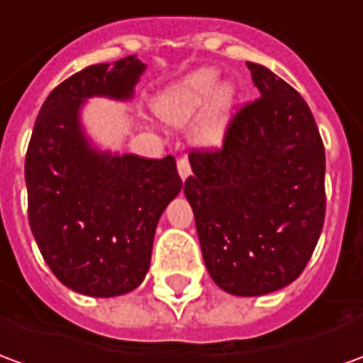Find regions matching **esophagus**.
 Here are the masks:
<instances>
[{
	"mask_svg": "<svg viewBox=\"0 0 363 363\" xmlns=\"http://www.w3.org/2000/svg\"><path fill=\"white\" fill-rule=\"evenodd\" d=\"M177 169H179V174H181L182 181H186V179H189V177H190V173H192V171H190L189 159H184V157L177 161Z\"/></svg>",
	"mask_w": 363,
	"mask_h": 363,
	"instance_id": "esophagus-1",
	"label": "esophagus"
}]
</instances>
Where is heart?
Wrapping results in <instances>:
<instances>
[{"label": "heart", "mask_w": 363, "mask_h": 363, "mask_svg": "<svg viewBox=\"0 0 363 363\" xmlns=\"http://www.w3.org/2000/svg\"><path fill=\"white\" fill-rule=\"evenodd\" d=\"M235 98L234 82H220L216 68H199L163 88L153 108L171 125H184L200 113L192 138L200 147H220L234 116Z\"/></svg>", "instance_id": "obj_1"}]
</instances>
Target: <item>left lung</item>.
Here are the masks:
<instances>
[{
  "mask_svg": "<svg viewBox=\"0 0 363 363\" xmlns=\"http://www.w3.org/2000/svg\"><path fill=\"white\" fill-rule=\"evenodd\" d=\"M257 100L235 113L224 147L192 151L184 194L212 281L235 296L293 283L324 224V145L313 111L269 68L247 62Z\"/></svg>",
  "mask_w": 363,
  "mask_h": 363,
  "instance_id": "1",
  "label": "left lung"
}]
</instances>
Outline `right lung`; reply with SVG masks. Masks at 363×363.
I'll list each match as a JSON object with an SVG mask.
<instances>
[{
	"instance_id": "obj_1",
	"label": "right lung",
	"mask_w": 363,
	"mask_h": 363,
	"mask_svg": "<svg viewBox=\"0 0 363 363\" xmlns=\"http://www.w3.org/2000/svg\"><path fill=\"white\" fill-rule=\"evenodd\" d=\"M145 68L131 55L76 72L49 94L33 128L31 232L50 271L80 295L108 298L141 285L159 218L182 189L174 157L102 151L82 125L86 100L128 102Z\"/></svg>"
}]
</instances>
